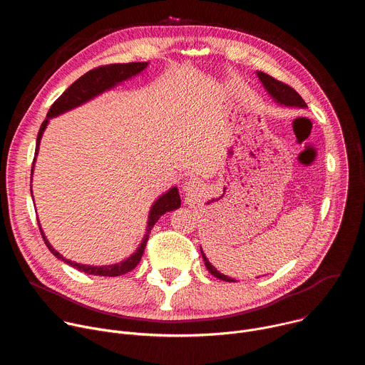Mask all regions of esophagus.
I'll return each mask as SVG.
<instances>
[{
	"label": "esophagus",
	"mask_w": 365,
	"mask_h": 365,
	"mask_svg": "<svg viewBox=\"0 0 365 365\" xmlns=\"http://www.w3.org/2000/svg\"><path fill=\"white\" fill-rule=\"evenodd\" d=\"M197 189H199V183L196 182V180H189V182H186L185 183V186H183V190H185V193L189 196V195H193L195 192H197Z\"/></svg>",
	"instance_id": "obj_1"
}]
</instances>
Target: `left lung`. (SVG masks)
Wrapping results in <instances>:
<instances>
[{
	"label": "left lung",
	"instance_id": "8db88e82",
	"mask_svg": "<svg viewBox=\"0 0 365 365\" xmlns=\"http://www.w3.org/2000/svg\"><path fill=\"white\" fill-rule=\"evenodd\" d=\"M259 81L263 82V85L266 86L267 92L280 103H283V106H290V107H300V108H304L306 107V102L302 99V96L287 83L282 82V81H277L276 78L264 73V72H258L257 73ZM200 252H202V258H203V263L206 266V269L210 270L211 274H214L217 279H221V280H225V282H234V279L231 277H227L224 274H221L211 263L210 259H207L200 248Z\"/></svg>",
	"mask_w": 365,
	"mask_h": 365
}]
</instances>
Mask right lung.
<instances>
[{
    "label": "right lung",
    "mask_w": 365,
    "mask_h": 365,
    "mask_svg": "<svg viewBox=\"0 0 365 365\" xmlns=\"http://www.w3.org/2000/svg\"><path fill=\"white\" fill-rule=\"evenodd\" d=\"M148 66V62H131V63H111V65H102L98 66L89 72H86L85 75H82L78 81H75L53 103L47 113V118L43 121L38 134H37V141H36V153H34V160L37 155V150H38V144H40V138L43 135V131L48 123V118L56 117L68 110H72L81 103L86 102L88 99L96 96L98 93L103 92L106 89L113 88L115 83L123 82L137 73H140L141 71H144ZM33 160V165H34ZM31 173H33V166H31ZM180 206V196L178 192V187H172L168 193H165L162 197L158 199L151 207L150 215H148V225H147V232L143 238V242L140 244V247L137 248V251L128 257L125 262L114 264V266H103V267H93V266H85V264H78L75 262H71V259H66L63 255H61L53 247L48 244V241L46 240L40 225V234L43 237L44 244L47 245V248L50 250L51 254H55L58 258H61L62 262H65L66 264L75 267L76 270L85 272L88 274H95V276H106V277H115V276H121L125 274L128 272H131L138 263L143 257L148 235H150V230L154 227V224L159 221V218L166 214L168 211H173L176 207ZM38 224V222H37Z\"/></svg>",
    "instance_id": "1"
}]
</instances>
